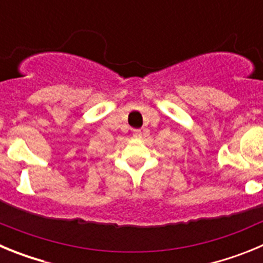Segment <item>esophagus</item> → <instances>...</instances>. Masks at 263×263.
Segmentation results:
<instances>
[{
  "label": "esophagus",
  "instance_id": "1",
  "mask_svg": "<svg viewBox=\"0 0 263 263\" xmlns=\"http://www.w3.org/2000/svg\"><path fill=\"white\" fill-rule=\"evenodd\" d=\"M145 132H146V130H143V132H142V130L136 129V130H134V132H133V136L136 137V138H141V137H142V134H145Z\"/></svg>",
  "mask_w": 263,
  "mask_h": 263
}]
</instances>
